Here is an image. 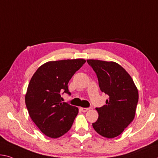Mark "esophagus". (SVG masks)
<instances>
[{"label": "esophagus", "mask_w": 158, "mask_h": 158, "mask_svg": "<svg viewBox=\"0 0 158 158\" xmlns=\"http://www.w3.org/2000/svg\"><path fill=\"white\" fill-rule=\"evenodd\" d=\"M80 110H81L83 112H85L88 111L89 108H87V107H80Z\"/></svg>", "instance_id": "esophagus-1"}]
</instances>
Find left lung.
Masks as SVG:
<instances>
[{"label": "left lung", "mask_w": 158, "mask_h": 158, "mask_svg": "<svg viewBox=\"0 0 158 158\" xmlns=\"http://www.w3.org/2000/svg\"><path fill=\"white\" fill-rule=\"evenodd\" d=\"M96 72L99 87L109 96L106 105L96 107L98 113L93 127L102 136H118L133 121L139 101V92L133 79L117 62L87 60Z\"/></svg>", "instance_id": "left-lung-1"}]
</instances>
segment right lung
I'll use <instances>...</instances> for the list:
<instances>
[{"instance_id": "obj_1", "label": "right lung", "mask_w": 158, "mask_h": 158, "mask_svg": "<svg viewBox=\"0 0 158 158\" xmlns=\"http://www.w3.org/2000/svg\"><path fill=\"white\" fill-rule=\"evenodd\" d=\"M85 62L84 59L48 62L30 80L25 103L32 121L46 136L56 139L71 129L79 109L62 102L60 93L71 94L67 84Z\"/></svg>"}]
</instances>
